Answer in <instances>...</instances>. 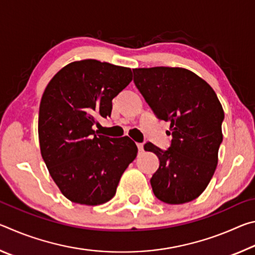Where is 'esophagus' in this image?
<instances>
[{
  "label": "esophagus",
  "instance_id": "1",
  "mask_svg": "<svg viewBox=\"0 0 255 255\" xmlns=\"http://www.w3.org/2000/svg\"><path fill=\"white\" fill-rule=\"evenodd\" d=\"M137 148H138V150H139V152H143L144 145L141 144V143H138V144H137Z\"/></svg>",
  "mask_w": 255,
  "mask_h": 255
}]
</instances>
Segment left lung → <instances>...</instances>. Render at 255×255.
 I'll list each match as a JSON object with an SVG mask.
<instances>
[{"label": "left lung", "instance_id": "obj_1", "mask_svg": "<svg viewBox=\"0 0 255 255\" xmlns=\"http://www.w3.org/2000/svg\"><path fill=\"white\" fill-rule=\"evenodd\" d=\"M133 83L157 119L169 122L170 147L146 143L158 157L150 178L155 197L180 205L199 197L210 182L223 141L224 110L206 81L180 67L135 68Z\"/></svg>", "mask_w": 255, "mask_h": 255}]
</instances>
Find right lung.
<instances>
[{"label": "right lung", "instance_id": "1", "mask_svg": "<svg viewBox=\"0 0 255 255\" xmlns=\"http://www.w3.org/2000/svg\"><path fill=\"white\" fill-rule=\"evenodd\" d=\"M130 82V68L86 59L68 64L47 85L38 118L41 156L68 200L88 206L109 201L135 159L130 138L93 130L96 116L110 117L112 99Z\"/></svg>", "mask_w": 255, "mask_h": 255}]
</instances>
